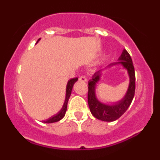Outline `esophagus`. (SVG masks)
Here are the masks:
<instances>
[{"mask_svg": "<svg viewBox=\"0 0 160 160\" xmlns=\"http://www.w3.org/2000/svg\"><path fill=\"white\" fill-rule=\"evenodd\" d=\"M79 80H80V81H82V82L87 81V78H86V77L84 76V75H82V76H80V78H79Z\"/></svg>", "mask_w": 160, "mask_h": 160, "instance_id": "obj_1", "label": "esophagus"}]
</instances>
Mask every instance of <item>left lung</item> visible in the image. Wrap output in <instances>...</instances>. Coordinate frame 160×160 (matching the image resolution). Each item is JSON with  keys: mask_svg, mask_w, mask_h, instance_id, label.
Here are the masks:
<instances>
[{"mask_svg": "<svg viewBox=\"0 0 160 160\" xmlns=\"http://www.w3.org/2000/svg\"><path fill=\"white\" fill-rule=\"evenodd\" d=\"M119 60L120 61L115 64H121L125 68L127 69L130 79L127 92L120 102L113 105H107L97 100L95 94V84L100 78L98 72L95 73L92 78V80L88 82V104L92 114L98 120L107 122H112L117 120L127 111L128 108L132 102L135 92V74L132 60L129 53L126 49L122 51Z\"/></svg>", "mask_w": 160, "mask_h": 160, "instance_id": "obj_1", "label": "left lung"}]
</instances>
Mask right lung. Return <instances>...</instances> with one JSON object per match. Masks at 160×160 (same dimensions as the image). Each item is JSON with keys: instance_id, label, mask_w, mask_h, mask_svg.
Wrapping results in <instances>:
<instances>
[{"instance_id": "obj_1", "label": "right lung", "mask_w": 160, "mask_h": 160, "mask_svg": "<svg viewBox=\"0 0 160 160\" xmlns=\"http://www.w3.org/2000/svg\"><path fill=\"white\" fill-rule=\"evenodd\" d=\"M40 40V39H39ZM39 40L37 41L38 43L39 41ZM78 78H75L73 79H71L68 82L67 84V88H66V98H65V103H64L63 107H62V110L58 112L57 114H56L55 116H53L52 117H50V118L48 119L47 120L43 121V122H46V123H52V122H58V121L61 120L65 115V112L67 111V107H68V102L69 98L71 96V91H72V88L74 84L75 83V82L78 81Z\"/></svg>"}]
</instances>
